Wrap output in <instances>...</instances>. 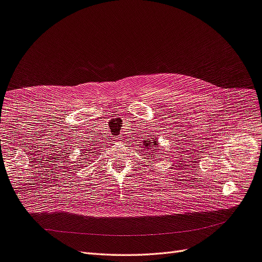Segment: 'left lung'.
Wrapping results in <instances>:
<instances>
[{"label": "left lung", "mask_w": 262, "mask_h": 262, "mask_svg": "<svg viewBox=\"0 0 262 262\" xmlns=\"http://www.w3.org/2000/svg\"><path fill=\"white\" fill-rule=\"evenodd\" d=\"M147 143H148V145L149 146H154V147H156L157 145H158V141H153V143H149V141H147ZM147 146V145H146ZM148 148V147H147ZM150 148H152V147H150ZM150 150H153V148L152 149H150ZM153 153H155V150H154V152ZM146 155V154H145ZM150 155H153V154H150ZM149 160H150V157H149Z\"/></svg>", "instance_id": "obj_1"}]
</instances>
